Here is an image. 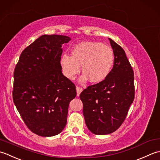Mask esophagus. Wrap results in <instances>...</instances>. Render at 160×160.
<instances>
[{
    "instance_id": "obj_1",
    "label": "esophagus",
    "mask_w": 160,
    "mask_h": 160,
    "mask_svg": "<svg viewBox=\"0 0 160 160\" xmlns=\"http://www.w3.org/2000/svg\"><path fill=\"white\" fill-rule=\"evenodd\" d=\"M76 90H77V96H79L80 93L83 91V88H80V87H78V86H77V87H76Z\"/></svg>"
}]
</instances>
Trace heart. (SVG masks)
<instances>
[{
    "label": "heart",
    "instance_id": "obj_1",
    "mask_svg": "<svg viewBox=\"0 0 160 160\" xmlns=\"http://www.w3.org/2000/svg\"><path fill=\"white\" fill-rule=\"evenodd\" d=\"M62 72L67 79L73 80L79 72L83 74L80 82L89 80L100 83L110 75L115 63V55L111 48L99 42L85 41L74 45L71 56L63 54L59 61Z\"/></svg>",
    "mask_w": 160,
    "mask_h": 160
}]
</instances>
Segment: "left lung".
<instances>
[{"instance_id":"8db88e82","label":"left lung","mask_w":160,"mask_h":160,"mask_svg":"<svg viewBox=\"0 0 160 160\" xmlns=\"http://www.w3.org/2000/svg\"><path fill=\"white\" fill-rule=\"evenodd\" d=\"M115 55L110 75L80 94L88 128L93 134L115 132L124 121L135 98L134 72L123 49L108 38Z\"/></svg>"}]
</instances>
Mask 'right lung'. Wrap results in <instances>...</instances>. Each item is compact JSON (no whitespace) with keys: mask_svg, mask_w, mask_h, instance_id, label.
Listing matches in <instances>:
<instances>
[{"mask_svg":"<svg viewBox=\"0 0 160 160\" xmlns=\"http://www.w3.org/2000/svg\"><path fill=\"white\" fill-rule=\"evenodd\" d=\"M70 38L42 35L22 52L14 72L13 101L25 125L42 137L57 135L67 123L76 88L62 73V45Z\"/></svg>","mask_w":160,"mask_h":160,"instance_id":"obj_1","label":"right lung"}]
</instances>
